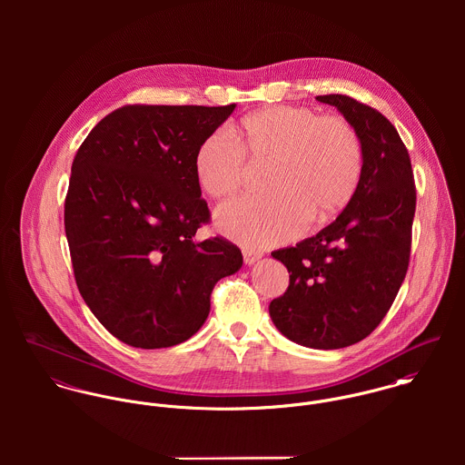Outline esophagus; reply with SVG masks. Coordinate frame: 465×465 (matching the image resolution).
Masks as SVG:
<instances>
[{"label": "esophagus", "instance_id": "1", "mask_svg": "<svg viewBox=\"0 0 465 465\" xmlns=\"http://www.w3.org/2000/svg\"><path fill=\"white\" fill-rule=\"evenodd\" d=\"M262 252L254 251V249H243V262L245 265H254L258 260H262Z\"/></svg>", "mask_w": 465, "mask_h": 465}]
</instances>
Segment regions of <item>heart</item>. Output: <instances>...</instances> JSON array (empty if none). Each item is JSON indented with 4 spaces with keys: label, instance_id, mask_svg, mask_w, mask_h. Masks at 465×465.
<instances>
[{
    "label": "heart",
    "instance_id": "obj_1",
    "mask_svg": "<svg viewBox=\"0 0 465 465\" xmlns=\"http://www.w3.org/2000/svg\"><path fill=\"white\" fill-rule=\"evenodd\" d=\"M231 134L200 143L195 175L202 192L229 199L249 184V165L268 168L263 199L234 200L214 213L218 229L252 247L282 243L306 222L322 225L352 199L363 161L360 134L343 116L275 105L245 116Z\"/></svg>",
    "mask_w": 465,
    "mask_h": 465
}]
</instances>
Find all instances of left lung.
I'll return each instance as SVG.
<instances>
[{"mask_svg":"<svg viewBox=\"0 0 465 465\" xmlns=\"http://www.w3.org/2000/svg\"><path fill=\"white\" fill-rule=\"evenodd\" d=\"M360 134L363 164L356 192L338 218L295 247L273 251L288 268L286 292L268 306L288 340L341 349L374 331L404 281L415 214V181L396 127L347 94L317 96Z\"/></svg>","mask_w":465,"mask_h":465,"instance_id":"left-lung-1","label":"left lung"}]
</instances>
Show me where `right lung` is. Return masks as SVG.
Masks as SVG:
<instances>
[{"mask_svg":"<svg viewBox=\"0 0 465 465\" xmlns=\"http://www.w3.org/2000/svg\"><path fill=\"white\" fill-rule=\"evenodd\" d=\"M234 107L124 105L73 159L64 229L74 281L100 324L133 347L192 338L214 284L242 268L229 240L193 238L211 222L195 153Z\"/></svg>","mask_w":465,"mask_h":465,"instance_id":"obj_1","label":"right lung"}]
</instances>
